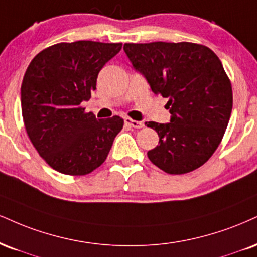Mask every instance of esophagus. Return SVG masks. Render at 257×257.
I'll use <instances>...</instances> for the list:
<instances>
[{"label":"esophagus","instance_id":"1","mask_svg":"<svg viewBox=\"0 0 257 257\" xmlns=\"http://www.w3.org/2000/svg\"><path fill=\"white\" fill-rule=\"evenodd\" d=\"M124 123L126 125L132 126V128H137V129H140L144 126V123L142 122H139V120H134L132 118H129V117H126V118H124Z\"/></svg>","mask_w":257,"mask_h":257}]
</instances>
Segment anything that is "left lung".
I'll return each mask as SVG.
<instances>
[{"mask_svg":"<svg viewBox=\"0 0 257 257\" xmlns=\"http://www.w3.org/2000/svg\"><path fill=\"white\" fill-rule=\"evenodd\" d=\"M123 49L153 93L169 99L170 123H145L159 137L148 158L170 175L202 166L221 142L232 111V86L219 57L189 42L125 43Z\"/></svg>","mask_w":257,"mask_h":257,"instance_id":"8db88e82","label":"left lung"}]
</instances>
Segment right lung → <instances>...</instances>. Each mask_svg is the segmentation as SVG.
<instances>
[{"label": "right lung", "instance_id": "add662e5", "mask_svg": "<svg viewBox=\"0 0 257 257\" xmlns=\"http://www.w3.org/2000/svg\"><path fill=\"white\" fill-rule=\"evenodd\" d=\"M120 49L122 43H58L27 67L21 83L25 129L39 156L61 174L82 176L99 168L122 131L119 116L98 119L81 107Z\"/></svg>", "mask_w": 257, "mask_h": 257}]
</instances>
